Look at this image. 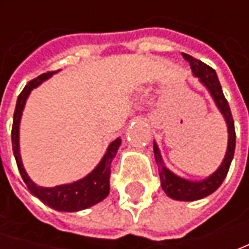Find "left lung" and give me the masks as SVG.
I'll use <instances>...</instances> for the list:
<instances>
[{"mask_svg": "<svg viewBox=\"0 0 249 249\" xmlns=\"http://www.w3.org/2000/svg\"><path fill=\"white\" fill-rule=\"evenodd\" d=\"M181 55L187 62L190 63L194 74L196 77H199V80L205 84L206 89L212 94L216 105L220 109V112L223 113L227 127H229V145H227L225 159L215 173L205 180H202V181H188V180H184L181 177H177L170 170H167L166 167L163 166V162L160 159V154H159L157 144H154L155 160L158 163L159 177H160V186L163 188V191L166 193V196L173 198V199H178V201H196V199L205 198L209 194H212L213 191H216L220 187V184L223 183L225 177L227 176L230 163H231L233 157H234L235 130L231 110H230L229 102L226 100L215 71L211 66H208L206 63L201 62L199 59H196L194 56H191L188 53H181Z\"/></svg>", "mask_w": 249, "mask_h": 249, "instance_id": "1", "label": "left lung"}]
</instances>
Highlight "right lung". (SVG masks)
I'll return each mask as SVG.
<instances>
[{
    "mask_svg": "<svg viewBox=\"0 0 249 249\" xmlns=\"http://www.w3.org/2000/svg\"><path fill=\"white\" fill-rule=\"evenodd\" d=\"M53 73L47 72L40 74L33 80L27 83L24 86L22 92L19 94L18 101H16V108L14 112V123H12V149H14L16 165L20 172V176L23 178L24 184L30 190V193L36 196L40 201H43L45 205H48L56 211H63V212H76L82 211L89 206L95 205L100 201H102L105 196L109 194V178H110V163L112 159L115 158L116 151L120 145V139H116L107 149V154L89 176H86L79 181H74L72 184H63V186L53 187V188H45L34 184L24 172L22 159L19 155V122L22 116L24 102L27 100L30 91L34 87H37L40 83L48 79Z\"/></svg>",
    "mask_w": 249,
    "mask_h": 249,
    "instance_id": "right-lung-1",
    "label": "right lung"
}]
</instances>
